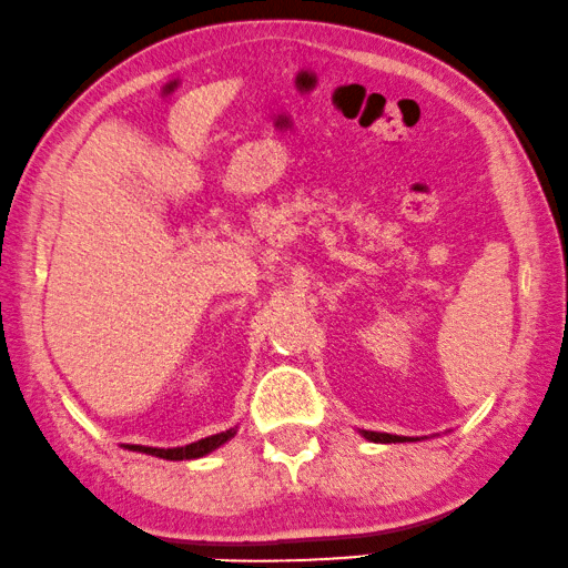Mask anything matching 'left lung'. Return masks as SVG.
Here are the masks:
<instances>
[{
	"instance_id": "1",
	"label": "left lung",
	"mask_w": 568,
	"mask_h": 568,
	"mask_svg": "<svg viewBox=\"0 0 568 568\" xmlns=\"http://www.w3.org/2000/svg\"><path fill=\"white\" fill-rule=\"evenodd\" d=\"M365 439L371 442H381V444H390V442H406V436H396V434H381V432H363Z\"/></svg>"
}]
</instances>
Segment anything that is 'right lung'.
Listing matches in <instances>:
<instances>
[{
    "label": "right lung",
    "mask_w": 568,
    "mask_h": 568,
    "mask_svg": "<svg viewBox=\"0 0 568 568\" xmlns=\"http://www.w3.org/2000/svg\"><path fill=\"white\" fill-rule=\"evenodd\" d=\"M235 432H221V434H213V436H205V439H200L195 444H187V447H174V449H156V447H139V444H132L126 449H134V452H144V455H154V457H162V459H195V457H203L207 452H213L215 447H221L231 439Z\"/></svg>",
    "instance_id": "obj_1"
}]
</instances>
